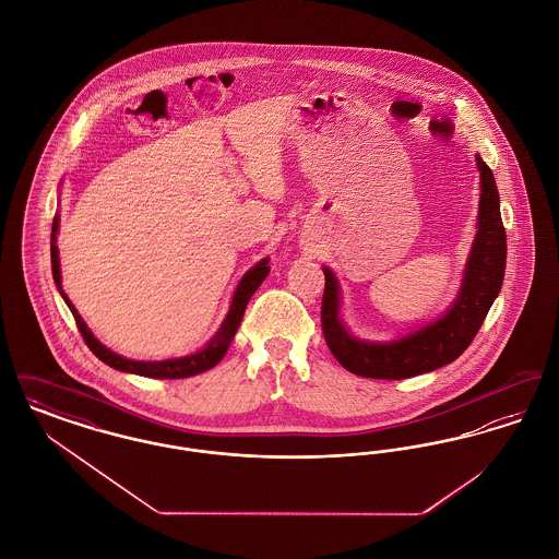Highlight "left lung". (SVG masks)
<instances>
[{
  "label": "left lung",
  "mask_w": 559,
  "mask_h": 559,
  "mask_svg": "<svg viewBox=\"0 0 559 559\" xmlns=\"http://www.w3.org/2000/svg\"><path fill=\"white\" fill-rule=\"evenodd\" d=\"M479 171L478 230L451 308L426 326L399 340L369 342L349 333L342 319V287L331 267L324 272L320 322L326 346L354 374L371 379H408L456 360L474 342L506 276L507 237L501 199L492 169L476 155Z\"/></svg>",
  "instance_id": "1"
}]
</instances>
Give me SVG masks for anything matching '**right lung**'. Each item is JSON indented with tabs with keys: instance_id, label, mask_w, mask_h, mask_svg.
Masks as SVG:
<instances>
[{
	"instance_id": "right-lung-1",
	"label": "right lung",
	"mask_w": 559,
	"mask_h": 559,
	"mask_svg": "<svg viewBox=\"0 0 559 559\" xmlns=\"http://www.w3.org/2000/svg\"><path fill=\"white\" fill-rule=\"evenodd\" d=\"M58 222L60 217L56 215L52 224V239H50V253H52V274L53 283L58 287V292L62 295L64 304L69 306V310L73 312L75 322L80 326L81 335L85 340L87 347L105 362L108 367L117 369V371L133 372V374H142V377H153V379H185V377H192V374H199V372L210 371L213 369L222 358L224 354L228 352V347L233 344L237 331H239L240 320L245 314V308L251 299V295L258 292V287L264 283V278L270 272L267 267V258L260 260L255 266L249 267L235 289L233 295V301H230V308H228V314L224 322L219 324L217 333L213 335L212 340L201 347L199 352L194 354H188V356H180V358H167V360H132V358H126V356H119L117 352L108 349L105 344H100L94 333L87 329L85 320L81 319L80 312L75 310V306L71 304V299L67 297V293L62 292V283H60V260H58V247H56V235H58Z\"/></svg>"
}]
</instances>
